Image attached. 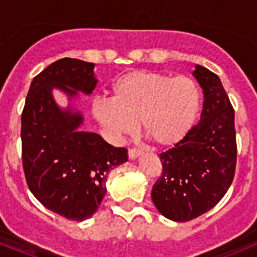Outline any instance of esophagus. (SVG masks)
<instances>
[{
	"mask_svg": "<svg viewBox=\"0 0 257 257\" xmlns=\"http://www.w3.org/2000/svg\"><path fill=\"white\" fill-rule=\"evenodd\" d=\"M143 152L140 151V149H136V148H130L128 149V158L130 160H135V158H138L139 156H142Z\"/></svg>",
	"mask_w": 257,
	"mask_h": 257,
	"instance_id": "esophagus-1",
	"label": "esophagus"
}]
</instances>
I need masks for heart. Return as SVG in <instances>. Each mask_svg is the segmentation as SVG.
Segmentation results:
<instances>
[{
    "label": "heart",
    "mask_w": 257,
    "mask_h": 257,
    "mask_svg": "<svg viewBox=\"0 0 257 257\" xmlns=\"http://www.w3.org/2000/svg\"><path fill=\"white\" fill-rule=\"evenodd\" d=\"M201 101V90L190 77L136 69L117 77L110 87V101H97L92 110L114 139L133 135L140 122L153 144L170 148L189 135Z\"/></svg>",
    "instance_id": "b5f03b06"
}]
</instances>
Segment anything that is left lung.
<instances>
[{
    "label": "left lung",
    "mask_w": 257,
    "mask_h": 257,
    "mask_svg": "<svg viewBox=\"0 0 257 257\" xmlns=\"http://www.w3.org/2000/svg\"><path fill=\"white\" fill-rule=\"evenodd\" d=\"M203 90L198 124L174 148L160 153L162 174L152 188V201L163 216L189 221L210 211L228 192L237 165L234 109L221 81L196 65Z\"/></svg>",
    "instance_id": "obj_1"
}]
</instances>
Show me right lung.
<instances>
[{"label": "right lung", "mask_w": 257, "mask_h": 257, "mask_svg": "<svg viewBox=\"0 0 257 257\" xmlns=\"http://www.w3.org/2000/svg\"><path fill=\"white\" fill-rule=\"evenodd\" d=\"M94 64L64 58L33 78L22 113V161L27 185L46 208L69 220L92 216L106 193L109 171L127 161V149L78 130L82 115L60 110L51 90L91 94Z\"/></svg>", "instance_id": "obj_1"}]
</instances>
